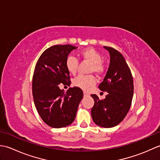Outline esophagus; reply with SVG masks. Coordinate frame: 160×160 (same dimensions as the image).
Listing matches in <instances>:
<instances>
[{
  "instance_id": "34e87169",
  "label": "esophagus",
  "mask_w": 160,
  "mask_h": 160,
  "mask_svg": "<svg viewBox=\"0 0 160 160\" xmlns=\"http://www.w3.org/2000/svg\"><path fill=\"white\" fill-rule=\"evenodd\" d=\"M83 94H84V97H87V96H89V94L87 92H86V91H84V92H83Z\"/></svg>"
}]
</instances>
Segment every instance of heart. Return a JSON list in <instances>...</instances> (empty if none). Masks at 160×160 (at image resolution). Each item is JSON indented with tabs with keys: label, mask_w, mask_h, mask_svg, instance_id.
<instances>
[{
	"label": "heart",
	"mask_w": 160,
	"mask_h": 160,
	"mask_svg": "<svg viewBox=\"0 0 160 160\" xmlns=\"http://www.w3.org/2000/svg\"><path fill=\"white\" fill-rule=\"evenodd\" d=\"M80 55L82 59L89 61L92 64L91 67V71L96 73L98 75H100L103 72L104 67L102 62V56L97 50L89 47V48L81 51ZM65 67L69 73L71 74H75L78 69V60L73 56H69L65 60ZM73 84L74 86L84 90H87L96 84V79L93 76L79 75L74 78Z\"/></svg>",
	"instance_id": "obj_1"
}]
</instances>
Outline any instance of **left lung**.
Masks as SVG:
<instances>
[{"label":"left lung","mask_w":160,"mask_h":160,"mask_svg":"<svg viewBox=\"0 0 160 160\" xmlns=\"http://www.w3.org/2000/svg\"><path fill=\"white\" fill-rule=\"evenodd\" d=\"M104 48L109 53L110 63L99 89L108 94L104 100H100L97 95H91L95 103L91 112L95 124L111 128L120 124L129 111L133 95V80L123 56L111 47Z\"/></svg>","instance_id":"obj_1"}]
</instances>
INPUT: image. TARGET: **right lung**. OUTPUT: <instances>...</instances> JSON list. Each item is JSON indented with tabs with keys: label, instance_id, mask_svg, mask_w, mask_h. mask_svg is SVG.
Segmentation results:
<instances>
[{
	"label": "right lung",
	"instance_id": "1",
	"mask_svg": "<svg viewBox=\"0 0 160 160\" xmlns=\"http://www.w3.org/2000/svg\"><path fill=\"white\" fill-rule=\"evenodd\" d=\"M77 48L70 45L52 46L42 53L36 63L32 81L33 101L40 118L52 128L65 127L72 123L83 98L80 88H69L64 92L59 87L60 84L70 85L65 60Z\"/></svg>",
	"mask_w": 160,
	"mask_h": 160
}]
</instances>
